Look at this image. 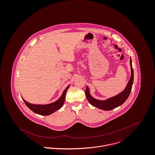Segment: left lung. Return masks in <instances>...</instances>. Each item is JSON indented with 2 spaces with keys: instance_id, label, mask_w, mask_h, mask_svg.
<instances>
[{
  "instance_id": "obj_1",
  "label": "left lung",
  "mask_w": 155,
  "mask_h": 155,
  "mask_svg": "<svg viewBox=\"0 0 155 155\" xmlns=\"http://www.w3.org/2000/svg\"><path fill=\"white\" fill-rule=\"evenodd\" d=\"M130 67H131V77L127 84L125 89L118 94L107 99L105 101H100L93 97L90 93L88 87L86 86V96L87 99L92 106L102 109L104 110H110L114 109L122 104L128 97L132 88L134 80V71L132 67V61L130 57Z\"/></svg>"
}]
</instances>
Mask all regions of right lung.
<instances>
[{
  "mask_svg": "<svg viewBox=\"0 0 155 155\" xmlns=\"http://www.w3.org/2000/svg\"><path fill=\"white\" fill-rule=\"evenodd\" d=\"M69 85L64 90L61 96L56 101L52 103L47 104H36L28 103L26 101H25L22 97V100L24 103L28 106L29 109H30L35 114H37L40 115H49L53 114V112L59 110L64 104L65 99L66 97L67 91L69 88Z\"/></svg>",
  "mask_w": 155,
  "mask_h": 155,
  "instance_id": "1",
  "label": "right lung"
}]
</instances>
